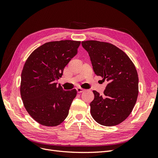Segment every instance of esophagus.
<instances>
[{
    "label": "esophagus",
    "instance_id": "34e87169",
    "mask_svg": "<svg viewBox=\"0 0 158 158\" xmlns=\"http://www.w3.org/2000/svg\"><path fill=\"white\" fill-rule=\"evenodd\" d=\"M76 90H77V92H78V94H80V93H82V92H83L84 91V89L81 88H76Z\"/></svg>",
    "mask_w": 158,
    "mask_h": 158
}]
</instances>
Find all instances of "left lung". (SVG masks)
Listing matches in <instances>:
<instances>
[{
  "mask_svg": "<svg viewBox=\"0 0 158 158\" xmlns=\"http://www.w3.org/2000/svg\"><path fill=\"white\" fill-rule=\"evenodd\" d=\"M95 74L108 82L103 95L94 90L90 112L103 126L117 125L129 116L138 95V76L135 64L125 52L107 42L82 41Z\"/></svg>",
  "mask_w": 158,
  "mask_h": 158,
  "instance_id": "1",
  "label": "left lung"
}]
</instances>
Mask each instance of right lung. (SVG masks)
I'll return each mask as SVG.
<instances>
[{"instance_id": "1", "label": "right lung", "mask_w": 158, "mask_h": 158, "mask_svg": "<svg viewBox=\"0 0 158 158\" xmlns=\"http://www.w3.org/2000/svg\"><path fill=\"white\" fill-rule=\"evenodd\" d=\"M80 41L61 40L47 42L33 51L23 65L20 95L27 113L46 127H56L67 117L76 96L75 89L63 90L55 81L77 54Z\"/></svg>"}]
</instances>
